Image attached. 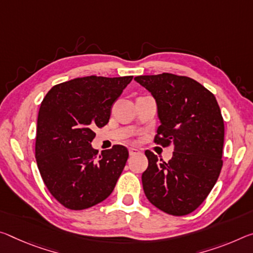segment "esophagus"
I'll return each instance as SVG.
<instances>
[{"instance_id": "1", "label": "esophagus", "mask_w": 253, "mask_h": 253, "mask_svg": "<svg viewBox=\"0 0 253 253\" xmlns=\"http://www.w3.org/2000/svg\"><path fill=\"white\" fill-rule=\"evenodd\" d=\"M128 151H129V155H135L136 153H138L139 152L137 148H134V147H129V150Z\"/></svg>"}]
</instances>
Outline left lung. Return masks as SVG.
Wrapping results in <instances>:
<instances>
[{
    "label": "left lung",
    "instance_id": "1",
    "mask_svg": "<svg viewBox=\"0 0 253 253\" xmlns=\"http://www.w3.org/2000/svg\"><path fill=\"white\" fill-rule=\"evenodd\" d=\"M134 80L155 99L161 123L155 143L173 145L169 162L145 151L144 192L164 213L190 214L213 189L223 166L224 122L218 103L211 92L187 76L163 73Z\"/></svg>",
    "mask_w": 253,
    "mask_h": 253
}]
</instances>
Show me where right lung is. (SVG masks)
<instances>
[{
	"label": "right lung",
	"mask_w": 253,
	"mask_h": 253,
	"mask_svg": "<svg viewBox=\"0 0 253 253\" xmlns=\"http://www.w3.org/2000/svg\"><path fill=\"white\" fill-rule=\"evenodd\" d=\"M133 76H85L57 84L40 105L36 160L47 189L63 206L81 211L114 190L128 159L115 145L101 154L92 147L94 129L109 122L112 105Z\"/></svg>",
	"instance_id": "add662e5"
}]
</instances>
